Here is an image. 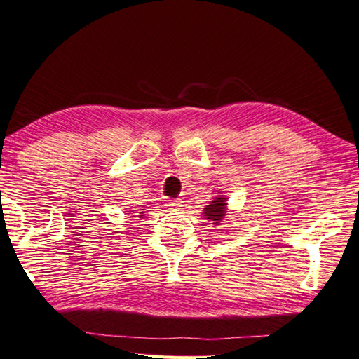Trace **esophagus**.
<instances>
[{"label":"esophagus","instance_id":"obj_1","mask_svg":"<svg viewBox=\"0 0 359 359\" xmlns=\"http://www.w3.org/2000/svg\"><path fill=\"white\" fill-rule=\"evenodd\" d=\"M165 206L172 210H177L181 208V200H165Z\"/></svg>","mask_w":359,"mask_h":359}]
</instances>
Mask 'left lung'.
Listing matches in <instances>:
<instances>
[{"mask_svg":"<svg viewBox=\"0 0 359 359\" xmlns=\"http://www.w3.org/2000/svg\"><path fill=\"white\" fill-rule=\"evenodd\" d=\"M228 200L224 198V196H217L210 201V204H208L206 208H204V220L210 222V224H218L220 223L224 215H226V206H228Z\"/></svg>","mask_w":359,"mask_h":359,"instance_id":"8db88e82","label":"left lung"}]
</instances>
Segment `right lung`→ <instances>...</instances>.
Returning <instances> with one entry per match:
<instances>
[{"label":"right lung","instance_id":"right-lung-1","mask_svg":"<svg viewBox=\"0 0 359 359\" xmlns=\"http://www.w3.org/2000/svg\"><path fill=\"white\" fill-rule=\"evenodd\" d=\"M141 214H142V212H141ZM141 217H142V215H141Z\"/></svg>","mask_w":359,"mask_h":359}]
</instances>
